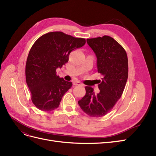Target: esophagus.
<instances>
[{
	"label": "esophagus",
	"mask_w": 156,
	"mask_h": 156,
	"mask_svg": "<svg viewBox=\"0 0 156 156\" xmlns=\"http://www.w3.org/2000/svg\"><path fill=\"white\" fill-rule=\"evenodd\" d=\"M73 84L74 86H80V85H82V83L79 82V81H75V82L73 83Z\"/></svg>",
	"instance_id": "obj_1"
}]
</instances>
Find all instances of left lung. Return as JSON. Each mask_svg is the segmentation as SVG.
Here are the masks:
<instances>
[{
	"instance_id": "left-lung-1",
	"label": "left lung",
	"mask_w": 156,
	"mask_h": 156,
	"mask_svg": "<svg viewBox=\"0 0 156 156\" xmlns=\"http://www.w3.org/2000/svg\"><path fill=\"white\" fill-rule=\"evenodd\" d=\"M97 57L98 72L102 75L95 94L85 87L86 94L78 101L81 109L92 117H101L109 112L122 96L128 77L127 53L120 44L108 36L87 39Z\"/></svg>"
}]
</instances>
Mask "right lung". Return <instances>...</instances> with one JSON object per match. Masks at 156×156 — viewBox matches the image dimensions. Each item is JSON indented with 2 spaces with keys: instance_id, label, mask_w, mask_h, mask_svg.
<instances>
[{
  "instance_id": "add662e5",
  "label": "right lung",
  "mask_w": 156,
  "mask_h": 156,
  "mask_svg": "<svg viewBox=\"0 0 156 156\" xmlns=\"http://www.w3.org/2000/svg\"><path fill=\"white\" fill-rule=\"evenodd\" d=\"M85 43L84 38L51 32L42 35L33 44L27 60L25 76L32 101L38 109L51 111L58 107L72 83L60 78L56 69L68 62L71 52Z\"/></svg>"
}]
</instances>
